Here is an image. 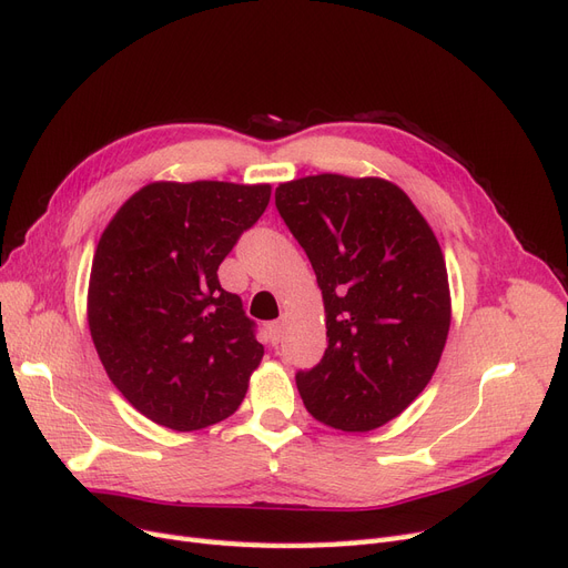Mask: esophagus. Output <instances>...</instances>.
I'll return each instance as SVG.
<instances>
[{
    "label": "esophagus",
    "mask_w": 568,
    "mask_h": 568,
    "mask_svg": "<svg viewBox=\"0 0 568 568\" xmlns=\"http://www.w3.org/2000/svg\"><path fill=\"white\" fill-rule=\"evenodd\" d=\"M282 332H284V322H282V320H274V322L267 324V334H270V341H272V343H280Z\"/></svg>",
    "instance_id": "34e87169"
}]
</instances>
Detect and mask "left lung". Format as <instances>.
<instances>
[{"label":"left lung","instance_id":"obj_1","mask_svg":"<svg viewBox=\"0 0 568 568\" xmlns=\"http://www.w3.org/2000/svg\"><path fill=\"white\" fill-rule=\"evenodd\" d=\"M274 205L322 288L326 351L296 372L307 412L341 432L379 428L432 382L450 329L443 251L403 189L376 178L280 184Z\"/></svg>","mask_w":568,"mask_h":568}]
</instances>
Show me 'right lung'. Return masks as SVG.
I'll return each instance as SVG.
<instances>
[{"label": "right lung", "instance_id": "right-lung-1", "mask_svg": "<svg viewBox=\"0 0 568 568\" xmlns=\"http://www.w3.org/2000/svg\"><path fill=\"white\" fill-rule=\"evenodd\" d=\"M270 203V184L153 182L99 239L88 317L113 386L144 417L196 432L234 415L263 346L217 267Z\"/></svg>", "mask_w": 568, "mask_h": 568}]
</instances>
